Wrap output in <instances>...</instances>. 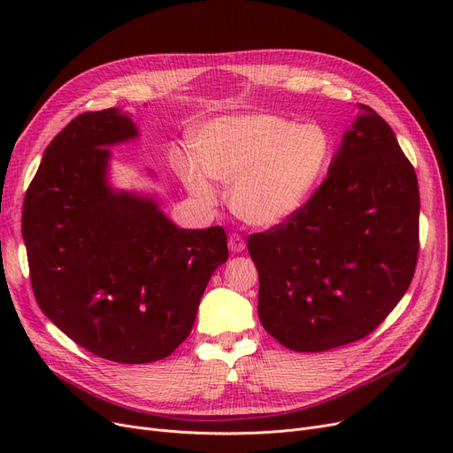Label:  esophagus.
I'll list each match as a JSON object with an SVG mask.
<instances>
[{
	"label": "esophagus",
	"mask_w": 453,
	"mask_h": 453,
	"mask_svg": "<svg viewBox=\"0 0 453 453\" xmlns=\"http://www.w3.org/2000/svg\"><path fill=\"white\" fill-rule=\"evenodd\" d=\"M229 250H231V253H242L246 250V242L239 233L229 234Z\"/></svg>",
	"instance_id": "1"
}]
</instances>
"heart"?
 Listing matches in <instances>:
<instances>
[{
	"instance_id": "b5f03b06",
	"label": "heart",
	"mask_w": 453,
	"mask_h": 453,
	"mask_svg": "<svg viewBox=\"0 0 453 453\" xmlns=\"http://www.w3.org/2000/svg\"><path fill=\"white\" fill-rule=\"evenodd\" d=\"M198 159L185 157L180 178L202 205L219 202L220 180L233 183L231 205L253 226H275L296 214L319 187L334 152L319 123L250 113L220 117L198 134Z\"/></svg>"
}]
</instances>
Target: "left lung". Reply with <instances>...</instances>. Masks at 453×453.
Returning <instances> with one entry per match:
<instances>
[{
	"mask_svg": "<svg viewBox=\"0 0 453 453\" xmlns=\"http://www.w3.org/2000/svg\"><path fill=\"white\" fill-rule=\"evenodd\" d=\"M418 212L413 165L384 119L358 104L312 198L248 239L268 334L297 352L369 336L410 288Z\"/></svg>",
	"mask_w": 453,
	"mask_h": 453,
	"instance_id": "1",
	"label": "left lung"
}]
</instances>
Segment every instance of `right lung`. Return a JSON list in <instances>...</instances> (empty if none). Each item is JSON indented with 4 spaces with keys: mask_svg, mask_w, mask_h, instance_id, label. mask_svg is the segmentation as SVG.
<instances>
[{
    "mask_svg": "<svg viewBox=\"0 0 453 453\" xmlns=\"http://www.w3.org/2000/svg\"><path fill=\"white\" fill-rule=\"evenodd\" d=\"M137 135L119 108L81 113L45 149L21 212L42 312L117 364L173 354L229 255L220 226L181 229L154 196L110 185L108 147Z\"/></svg>",
    "mask_w": 453,
    "mask_h": 453,
    "instance_id": "obj_1",
    "label": "right lung"
}]
</instances>
